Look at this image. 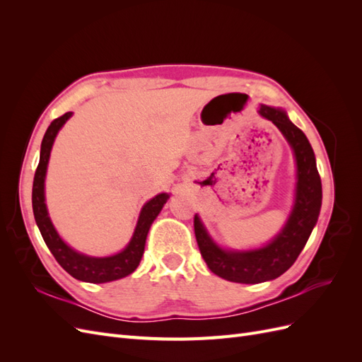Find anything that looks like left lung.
<instances>
[{
  "label": "left lung",
  "instance_id": "1",
  "mask_svg": "<svg viewBox=\"0 0 362 362\" xmlns=\"http://www.w3.org/2000/svg\"><path fill=\"white\" fill-rule=\"evenodd\" d=\"M258 113L272 120L286 137L296 160V187L291 213L279 234L264 246L235 250L218 246L194 214V235L201 255L214 275L238 284H259L276 279L298 259L313 233L322 206V181L315 156L303 131L282 108L261 105Z\"/></svg>",
  "mask_w": 362,
  "mask_h": 362
}]
</instances>
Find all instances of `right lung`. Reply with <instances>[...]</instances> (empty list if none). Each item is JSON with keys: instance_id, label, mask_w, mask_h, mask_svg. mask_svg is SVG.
<instances>
[{"instance_id": "obj_1", "label": "right lung", "mask_w": 362, "mask_h": 362, "mask_svg": "<svg viewBox=\"0 0 362 362\" xmlns=\"http://www.w3.org/2000/svg\"><path fill=\"white\" fill-rule=\"evenodd\" d=\"M71 116L72 112H68L63 116L54 119L51 125L48 127L45 136H43L40 145L39 166L35 173V181H33V213H35L36 223L43 237V242L47 243L48 249L51 250L54 258L57 259L59 264L66 270L71 276L90 284H104L116 281L131 275V273L137 269L141 257H144L149 228L152 222L156 221V217L160 214L164 204L168 202L169 194L160 193L156 198L149 199L144 206H141L133 237H131L128 245L115 255L90 257L81 254V252L72 249L68 243H64L63 238L59 235L57 229L54 228L51 217L48 214V208L45 204V177L54 140H56L59 131L64 124H66V120Z\"/></svg>"}]
</instances>
